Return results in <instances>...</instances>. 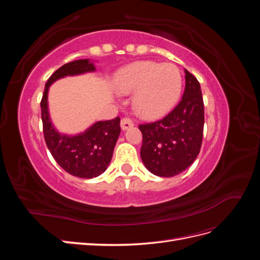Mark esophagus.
<instances>
[{"label": "esophagus", "instance_id": "34e87169", "mask_svg": "<svg viewBox=\"0 0 260 260\" xmlns=\"http://www.w3.org/2000/svg\"><path fill=\"white\" fill-rule=\"evenodd\" d=\"M120 127L123 131L128 130L129 128L133 127V122L131 119H129V118H122L121 121H120Z\"/></svg>", "mask_w": 260, "mask_h": 260}]
</instances>
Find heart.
<instances>
[{"mask_svg": "<svg viewBox=\"0 0 260 260\" xmlns=\"http://www.w3.org/2000/svg\"><path fill=\"white\" fill-rule=\"evenodd\" d=\"M182 75L171 62L141 60L118 70L113 79L114 89L121 94L135 90L132 105L144 118H158L169 112L182 91Z\"/></svg>", "mask_w": 260, "mask_h": 260, "instance_id": "heart-1", "label": "heart"}]
</instances>
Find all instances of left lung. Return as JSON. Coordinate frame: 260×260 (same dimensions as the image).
Listing matches in <instances>:
<instances>
[{
  "label": "left lung",
  "instance_id": "obj_1",
  "mask_svg": "<svg viewBox=\"0 0 260 260\" xmlns=\"http://www.w3.org/2000/svg\"><path fill=\"white\" fill-rule=\"evenodd\" d=\"M185 89L180 103L162 119L140 124L143 135L141 158L158 177H174L198 157L204 130V102L200 82L184 69Z\"/></svg>",
  "mask_w": 260,
  "mask_h": 260
}]
</instances>
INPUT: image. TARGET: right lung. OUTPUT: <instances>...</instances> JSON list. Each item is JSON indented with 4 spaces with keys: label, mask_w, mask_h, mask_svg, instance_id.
<instances>
[{
    "label": "right lung",
    "mask_w": 260,
    "mask_h": 260,
    "mask_svg": "<svg viewBox=\"0 0 260 260\" xmlns=\"http://www.w3.org/2000/svg\"><path fill=\"white\" fill-rule=\"evenodd\" d=\"M96 70L94 61L85 58L67 62L58 68L45 83L41 101V116L45 143L54 159L68 174L78 178L92 179L107 169L120 135V118L96 121L77 135L60 133L52 122L49 112L50 86L67 76H79Z\"/></svg>",
    "instance_id": "obj_1"
}]
</instances>
